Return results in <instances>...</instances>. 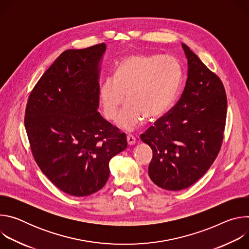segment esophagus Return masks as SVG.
Instances as JSON below:
<instances>
[{
    "label": "esophagus",
    "mask_w": 249,
    "mask_h": 249,
    "mask_svg": "<svg viewBox=\"0 0 249 249\" xmlns=\"http://www.w3.org/2000/svg\"><path fill=\"white\" fill-rule=\"evenodd\" d=\"M127 142H128V145H130V146L135 145L136 144V138L133 135L128 134L127 135Z\"/></svg>",
    "instance_id": "1"
}]
</instances>
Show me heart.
<instances>
[{
	"mask_svg": "<svg viewBox=\"0 0 249 249\" xmlns=\"http://www.w3.org/2000/svg\"><path fill=\"white\" fill-rule=\"evenodd\" d=\"M181 82L179 63L172 57L132 55L121 60L114 78L105 79L99 89L103 116L114 120L123 107L117 125L132 131L146 116L157 119L165 114L178 93Z\"/></svg>",
	"mask_w": 249,
	"mask_h": 249,
	"instance_id": "heart-1",
	"label": "heart"
}]
</instances>
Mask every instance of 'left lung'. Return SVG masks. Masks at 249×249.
Wrapping results in <instances>:
<instances>
[{
	"mask_svg": "<svg viewBox=\"0 0 249 249\" xmlns=\"http://www.w3.org/2000/svg\"><path fill=\"white\" fill-rule=\"evenodd\" d=\"M184 90L174 107L141 140L153 150L149 176L159 187L178 191L194 184L216 160L224 138L227 95L220 78L184 43Z\"/></svg>",
	"mask_w": 249,
	"mask_h": 249,
	"instance_id": "left-lung-1",
	"label": "left lung"
}]
</instances>
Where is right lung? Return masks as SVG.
<instances>
[{
    "label": "right lung",
    "mask_w": 249,
    "mask_h": 249,
    "mask_svg": "<svg viewBox=\"0 0 249 249\" xmlns=\"http://www.w3.org/2000/svg\"><path fill=\"white\" fill-rule=\"evenodd\" d=\"M105 43L64 51L33 88L24 126L33 158L49 180L77 197L100 190L125 133L97 111Z\"/></svg>",
    "instance_id": "right-lung-1"
}]
</instances>
